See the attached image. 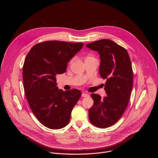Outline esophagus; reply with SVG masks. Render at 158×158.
I'll use <instances>...</instances> for the list:
<instances>
[{"instance_id":"1","label":"esophagus","mask_w":158,"mask_h":158,"mask_svg":"<svg viewBox=\"0 0 158 158\" xmlns=\"http://www.w3.org/2000/svg\"><path fill=\"white\" fill-rule=\"evenodd\" d=\"M89 95L88 94H86V93H85V92H83L82 94H81V97H89Z\"/></svg>"}]
</instances>
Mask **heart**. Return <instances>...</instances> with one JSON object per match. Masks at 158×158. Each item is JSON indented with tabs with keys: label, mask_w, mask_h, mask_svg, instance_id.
Listing matches in <instances>:
<instances>
[{
	"label": "heart",
	"mask_w": 158,
	"mask_h": 158,
	"mask_svg": "<svg viewBox=\"0 0 158 158\" xmlns=\"http://www.w3.org/2000/svg\"><path fill=\"white\" fill-rule=\"evenodd\" d=\"M89 57H92V56H88L86 58H89Z\"/></svg>",
	"instance_id": "obj_1"
}]
</instances>
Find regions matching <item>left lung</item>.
I'll return each mask as SVG.
<instances>
[{"mask_svg":"<svg viewBox=\"0 0 158 158\" xmlns=\"http://www.w3.org/2000/svg\"><path fill=\"white\" fill-rule=\"evenodd\" d=\"M98 52L100 58L99 73L106 79L104 89L107 96L92 94L94 105L89 118L94 125L105 128L115 123L125 112L133 84V72L125 48L110 40H101L86 44Z\"/></svg>","mask_w":158,"mask_h":158,"instance_id":"obj_1","label":"left lung"}]
</instances>
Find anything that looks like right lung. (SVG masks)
<instances>
[{
	"label": "right lung",
	"mask_w": 158,
	"mask_h": 158,
	"mask_svg": "<svg viewBox=\"0 0 158 158\" xmlns=\"http://www.w3.org/2000/svg\"><path fill=\"white\" fill-rule=\"evenodd\" d=\"M83 45L45 41L34 45L27 55L23 69L25 96L37 119L50 129L68 125L72 110L81 95L78 89H59L56 75L66 72L69 61Z\"/></svg>",
	"instance_id": "add662e5"
}]
</instances>
